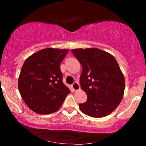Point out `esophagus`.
Returning a JSON list of instances; mask_svg holds the SVG:
<instances>
[{
    "label": "esophagus",
    "mask_w": 146,
    "mask_h": 146,
    "mask_svg": "<svg viewBox=\"0 0 146 146\" xmlns=\"http://www.w3.org/2000/svg\"><path fill=\"white\" fill-rule=\"evenodd\" d=\"M72 88H73V89L75 91H77V90L80 89V84H79L78 82H75L73 84V85H72Z\"/></svg>",
    "instance_id": "1"
}]
</instances>
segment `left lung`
Instances as JSON below:
<instances>
[{
	"mask_svg": "<svg viewBox=\"0 0 146 146\" xmlns=\"http://www.w3.org/2000/svg\"><path fill=\"white\" fill-rule=\"evenodd\" d=\"M72 53L81 64V88L87 100L80 104L83 113L92 117H103L114 111L121 102L125 80L115 58L97 48L73 49Z\"/></svg>",
	"mask_w": 146,
	"mask_h": 146,
	"instance_id": "obj_1",
	"label": "left lung"
}]
</instances>
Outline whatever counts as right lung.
I'll list each match as a JSON object with an SVG mask.
<instances>
[{
  "instance_id": "add662e5",
  "label": "right lung",
  "mask_w": 146,
  "mask_h": 146,
  "mask_svg": "<svg viewBox=\"0 0 146 146\" xmlns=\"http://www.w3.org/2000/svg\"><path fill=\"white\" fill-rule=\"evenodd\" d=\"M68 52V49L44 48L25 60L18 78V89L31 110L42 115L54 113L70 93L60 70Z\"/></svg>"
}]
</instances>
